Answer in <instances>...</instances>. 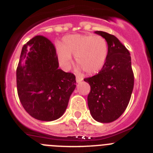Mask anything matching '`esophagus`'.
Segmentation results:
<instances>
[{
	"label": "esophagus",
	"mask_w": 153,
	"mask_h": 153,
	"mask_svg": "<svg viewBox=\"0 0 153 153\" xmlns=\"http://www.w3.org/2000/svg\"><path fill=\"white\" fill-rule=\"evenodd\" d=\"M76 83H80L81 81L83 80V77L80 76H76Z\"/></svg>",
	"instance_id": "esophagus-1"
}]
</instances>
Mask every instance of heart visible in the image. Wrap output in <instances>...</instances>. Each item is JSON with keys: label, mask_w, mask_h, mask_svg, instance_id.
<instances>
[{"label": "heart", "mask_w": 153, "mask_h": 153, "mask_svg": "<svg viewBox=\"0 0 153 153\" xmlns=\"http://www.w3.org/2000/svg\"><path fill=\"white\" fill-rule=\"evenodd\" d=\"M107 41L100 35H70L63 38L57 54L63 67H70L72 56L86 74H95L103 68L108 56Z\"/></svg>", "instance_id": "heart-1"}]
</instances>
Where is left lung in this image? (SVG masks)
<instances>
[{
    "label": "left lung",
    "mask_w": 153,
    "mask_h": 153,
    "mask_svg": "<svg viewBox=\"0 0 153 153\" xmlns=\"http://www.w3.org/2000/svg\"><path fill=\"white\" fill-rule=\"evenodd\" d=\"M107 41L109 51L103 68L84 81L90 86L87 97L91 116L97 122L111 123L124 113L134 86L129 51L114 36L95 31Z\"/></svg>",
    "instance_id": "8db88e82"
}]
</instances>
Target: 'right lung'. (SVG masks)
Masks as SVG:
<instances>
[{"label":"right lung","mask_w":153,"mask_h":153,"mask_svg":"<svg viewBox=\"0 0 153 153\" xmlns=\"http://www.w3.org/2000/svg\"><path fill=\"white\" fill-rule=\"evenodd\" d=\"M52 42L41 35L24 44L17 68V88L24 109L42 121L60 118L76 88V76L58 68Z\"/></svg>","instance_id":"right-lung-1"}]
</instances>
